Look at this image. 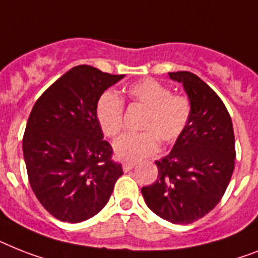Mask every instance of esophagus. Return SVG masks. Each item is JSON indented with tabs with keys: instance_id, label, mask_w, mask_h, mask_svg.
Here are the masks:
<instances>
[{
	"instance_id": "obj_1",
	"label": "esophagus",
	"mask_w": 258,
	"mask_h": 258,
	"mask_svg": "<svg viewBox=\"0 0 258 258\" xmlns=\"http://www.w3.org/2000/svg\"><path fill=\"white\" fill-rule=\"evenodd\" d=\"M134 166H136V163H133V162H125L124 165H122V170H124L125 172L131 171L132 169H134Z\"/></svg>"
}]
</instances>
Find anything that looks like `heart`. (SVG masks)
I'll use <instances>...</instances> for the list:
<instances>
[{"instance_id": "heart-1", "label": "heart", "mask_w": 258, "mask_h": 258, "mask_svg": "<svg viewBox=\"0 0 258 258\" xmlns=\"http://www.w3.org/2000/svg\"><path fill=\"white\" fill-rule=\"evenodd\" d=\"M132 103L146 108L141 133L125 134L113 144L114 154L124 161H140L158 152V140L172 144L183 133L190 120L191 105L187 97L171 95L170 88L154 79H144L125 89ZM122 100L113 92L100 96L96 118L106 137H116L122 129Z\"/></svg>"}]
</instances>
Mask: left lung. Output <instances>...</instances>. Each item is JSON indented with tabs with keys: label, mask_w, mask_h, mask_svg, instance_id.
I'll return each mask as SVG.
<instances>
[{
	"label": "left lung",
	"mask_w": 258,
	"mask_h": 258,
	"mask_svg": "<svg viewBox=\"0 0 258 258\" xmlns=\"http://www.w3.org/2000/svg\"><path fill=\"white\" fill-rule=\"evenodd\" d=\"M191 105L190 120L171 152L155 161L158 178L141 188L148 207L174 224H190L220 202L235 169L231 116L216 93L191 72H169Z\"/></svg>",
	"instance_id": "1"
}]
</instances>
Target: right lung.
<instances>
[{
    "label": "right lung",
    "instance_id": "right-lung-1",
    "mask_svg": "<svg viewBox=\"0 0 258 258\" xmlns=\"http://www.w3.org/2000/svg\"><path fill=\"white\" fill-rule=\"evenodd\" d=\"M122 78L76 66L31 109L22 141L30 186L60 221L79 223L99 214L122 175L96 118L100 96Z\"/></svg>",
    "mask_w": 258,
    "mask_h": 258
}]
</instances>
